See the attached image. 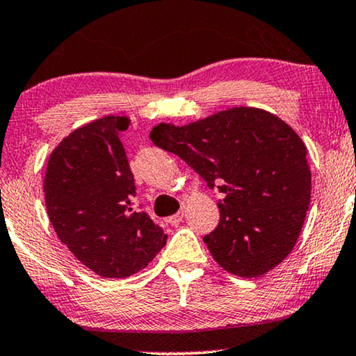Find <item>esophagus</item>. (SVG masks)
I'll return each mask as SVG.
<instances>
[{"label":"esophagus","mask_w":356,"mask_h":356,"mask_svg":"<svg viewBox=\"0 0 356 356\" xmlns=\"http://www.w3.org/2000/svg\"><path fill=\"white\" fill-rule=\"evenodd\" d=\"M183 217H184V212L183 211H178L175 216L168 217V223L170 225H178V223L183 222Z\"/></svg>","instance_id":"1"}]
</instances>
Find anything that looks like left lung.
Returning a JSON list of instances; mask_svg holds the SVG:
<instances>
[{
	"mask_svg": "<svg viewBox=\"0 0 356 356\" xmlns=\"http://www.w3.org/2000/svg\"><path fill=\"white\" fill-rule=\"evenodd\" d=\"M150 140L225 196L220 222L204 236L218 266L252 279L290 254L311 201V172L306 145L285 121L236 106L184 126L160 123Z\"/></svg>",
	"mask_w": 356,
	"mask_h": 356,
	"instance_id": "left-lung-1",
	"label": "left lung"
}]
</instances>
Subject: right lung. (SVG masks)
Listing matches in <instances>:
<instances>
[{
	"instance_id": "right-lung-1",
	"label": "right lung",
	"mask_w": 356,
	"mask_h": 356,
	"mask_svg": "<svg viewBox=\"0 0 356 356\" xmlns=\"http://www.w3.org/2000/svg\"><path fill=\"white\" fill-rule=\"evenodd\" d=\"M126 116H104L61 140L43 179L47 212L63 245L105 279L144 269L167 235L134 207L136 184L120 134Z\"/></svg>"
}]
</instances>
